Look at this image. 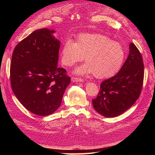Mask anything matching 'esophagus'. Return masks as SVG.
<instances>
[{"instance_id":"esophagus-1","label":"esophagus","mask_w":155,"mask_h":155,"mask_svg":"<svg viewBox=\"0 0 155 155\" xmlns=\"http://www.w3.org/2000/svg\"><path fill=\"white\" fill-rule=\"evenodd\" d=\"M72 81L73 82L77 81V82H82L83 81V79L81 78H78V77H72Z\"/></svg>"}]
</instances>
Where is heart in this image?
<instances>
[{
    "instance_id": "heart-1",
    "label": "heart",
    "mask_w": 155,
    "mask_h": 155,
    "mask_svg": "<svg viewBox=\"0 0 155 155\" xmlns=\"http://www.w3.org/2000/svg\"><path fill=\"white\" fill-rule=\"evenodd\" d=\"M85 56L87 63L78 68L79 74H92L98 79L109 78L118 72L125 58L121 45L101 34H83L76 42L68 39L61 50V62L71 67L80 62Z\"/></svg>"
}]
</instances>
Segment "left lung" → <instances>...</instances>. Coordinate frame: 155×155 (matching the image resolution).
Here are the masks:
<instances>
[{"mask_svg":"<svg viewBox=\"0 0 155 155\" xmlns=\"http://www.w3.org/2000/svg\"><path fill=\"white\" fill-rule=\"evenodd\" d=\"M122 67L114 76L104 80L100 92L92 100L94 109L107 118L121 114L132 106L141 94L144 65L139 50L133 43Z\"/></svg>","mask_w":155,"mask_h":155,"instance_id":"8db88e82","label":"left lung"}]
</instances>
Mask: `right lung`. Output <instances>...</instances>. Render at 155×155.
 Here are the masks:
<instances>
[{
  "instance_id": "1",
  "label": "right lung",
  "mask_w": 155,
  "mask_h": 155,
  "mask_svg": "<svg viewBox=\"0 0 155 155\" xmlns=\"http://www.w3.org/2000/svg\"><path fill=\"white\" fill-rule=\"evenodd\" d=\"M46 28L35 30L13 51L10 82L18 100L27 110L48 116L57 110L70 83L67 70L58 67L60 42Z\"/></svg>"
}]
</instances>
